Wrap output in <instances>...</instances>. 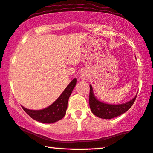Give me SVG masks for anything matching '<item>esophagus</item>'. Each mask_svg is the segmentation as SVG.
I'll use <instances>...</instances> for the list:
<instances>
[{"instance_id": "1", "label": "esophagus", "mask_w": 153, "mask_h": 153, "mask_svg": "<svg viewBox=\"0 0 153 153\" xmlns=\"http://www.w3.org/2000/svg\"><path fill=\"white\" fill-rule=\"evenodd\" d=\"M80 76H81V79L82 80H83V81H85V80H87L88 79V72H87V71H85V70H83V71L81 72V74H80Z\"/></svg>"}]
</instances>
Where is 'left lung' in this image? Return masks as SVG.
Here are the masks:
<instances>
[{"instance_id":"1","label":"left lung","mask_w":153,"mask_h":153,"mask_svg":"<svg viewBox=\"0 0 153 153\" xmlns=\"http://www.w3.org/2000/svg\"><path fill=\"white\" fill-rule=\"evenodd\" d=\"M90 107L91 112L98 117L104 119H111L115 117L119 116L124 113L127 111L132 107L135 102L137 96L132 100L124 104L120 105H109L105 104L98 100L94 95L92 87L90 85Z\"/></svg>"}]
</instances>
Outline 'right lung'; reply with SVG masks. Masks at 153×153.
Wrapping results in <instances>:
<instances>
[{
  "mask_svg": "<svg viewBox=\"0 0 153 153\" xmlns=\"http://www.w3.org/2000/svg\"><path fill=\"white\" fill-rule=\"evenodd\" d=\"M76 84V79L70 82L63 93L52 105L42 110H30L22 107L24 111L35 120L43 123H53L62 119L65 115L68 101Z\"/></svg>",
  "mask_w": 153,
  "mask_h": 153,
  "instance_id": "obj_1",
  "label": "right lung"
}]
</instances>
